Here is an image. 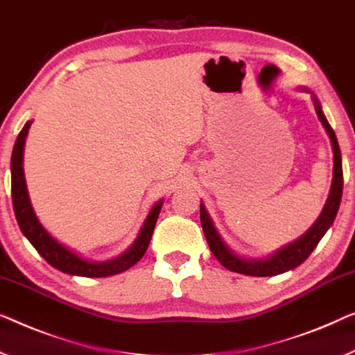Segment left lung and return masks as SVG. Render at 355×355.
Returning a JSON list of instances; mask_svg holds the SVG:
<instances>
[{
	"mask_svg": "<svg viewBox=\"0 0 355 355\" xmlns=\"http://www.w3.org/2000/svg\"><path fill=\"white\" fill-rule=\"evenodd\" d=\"M298 89L300 91L311 94L317 118H319L322 125H324V129L327 132V135H329L330 144H331L333 178H331L329 198L325 200V205L324 209H322L320 215L317 216V220L314 221L313 226H311L303 236H300L296 241L280 247L279 250L264 258H248V257L241 255V253H237L236 250H232V248L226 244L223 237H221L220 231L216 230L210 214L207 211V209H205V204L200 200V225H202V231L205 234V239H207V244L216 260L232 272H239V274H244V276H253V277H268V276H277V274L287 272L290 269H295L296 266H300V264L303 263L311 253H313V250L317 247V244H319L322 237L325 236V232L330 230L333 221H335L338 209H340L341 194H343V167H341V151H340V145H338L335 130L331 129L329 121H327L317 95L313 91H309L308 87H298Z\"/></svg>",
	"mask_w": 355,
	"mask_h": 355,
	"instance_id": "8db88e82",
	"label": "left lung"
}]
</instances>
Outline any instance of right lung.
<instances>
[{"mask_svg":"<svg viewBox=\"0 0 355 355\" xmlns=\"http://www.w3.org/2000/svg\"><path fill=\"white\" fill-rule=\"evenodd\" d=\"M33 121H26L24 129L20 130L14 144L12 157H10V184H12V205L14 214L17 218L19 228L24 232V236L30 241V244L38 250L40 255L44 260L54 266L59 271L70 274V276L81 277H108L119 274L134 266L140 261V258L145 255L148 245H150L153 231H155L157 216L162 209L164 199L157 200L148 211L146 218L141 225V228L137 234L135 241L125 252L119 257L111 258L105 261L87 260L73 248L67 247L55 239L54 236L47 231L35 214L33 205H31L28 189H26L25 172H24V150L25 140L28 135V129Z\"/></svg>","mask_w":355,"mask_h":355,"instance_id":"add662e5","label":"right lung"}]
</instances>
